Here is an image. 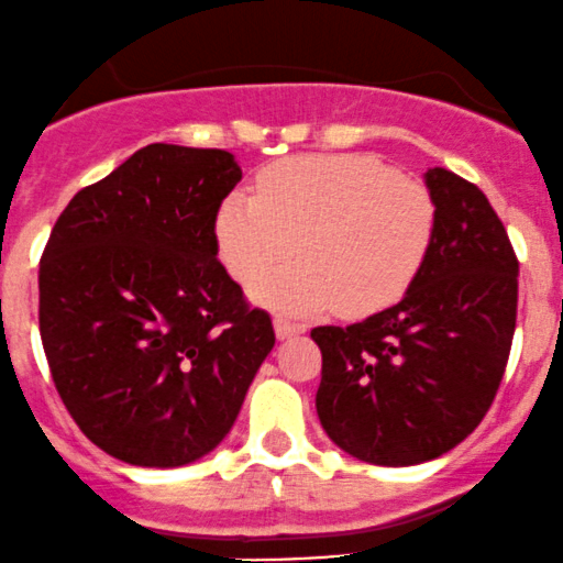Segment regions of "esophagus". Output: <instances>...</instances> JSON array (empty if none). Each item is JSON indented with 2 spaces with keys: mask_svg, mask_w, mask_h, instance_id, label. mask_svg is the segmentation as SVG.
Listing matches in <instances>:
<instances>
[{
  "mask_svg": "<svg viewBox=\"0 0 563 563\" xmlns=\"http://www.w3.org/2000/svg\"><path fill=\"white\" fill-rule=\"evenodd\" d=\"M305 329H308V327H305V323H299V321H288V318H283V316L275 318V334L280 340L291 338V334H302Z\"/></svg>",
  "mask_w": 563,
  "mask_h": 563,
  "instance_id": "obj_1",
  "label": "esophagus"
}]
</instances>
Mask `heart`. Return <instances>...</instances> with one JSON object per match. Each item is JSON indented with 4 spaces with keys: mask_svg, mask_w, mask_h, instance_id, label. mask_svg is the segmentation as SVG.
<instances>
[{
    "mask_svg": "<svg viewBox=\"0 0 563 563\" xmlns=\"http://www.w3.org/2000/svg\"><path fill=\"white\" fill-rule=\"evenodd\" d=\"M439 207L422 181L371 155H294L255 179V196L231 192L214 214L225 269L255 286L292 254L299 265L255 288L264 305L313 313L338 305L360 318L411 288L435 240Z\"/></svg>",
    "mask_w": 563,
    "mask_h": 563,
    "instance_id": "obj_1",
    "label": "heart"
}]
</instances>
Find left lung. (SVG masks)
Segmentation results:
<instances>
[{"mask_svg": "<svg viewBox=\"0 0 563 563\" xmlns=\"http://www.w3.org/2000/svg\"><path fill=\"white\" fill-rule=\"evenodd\" d=\"M435 240L406 297L351 327H316L318 419L376 465L433 460L485 419L518 318V255L485 192L446 168L424 174Z\"/></svg>", "mask_w": 563, "mask_h": 563, "instance_id": "left-lung-1", "label": "left lung"}]
</instances>
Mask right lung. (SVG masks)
I'll return each mask as SVG.
<instances>
[{
    "mask_svg": "<svg viewBox=\"0 0 563 563\" xmlns=\"http://www.w3.org/2000/svg\"><path fill=\"white\" fill-rule=\"evenodd\" d=\"M234 155L150 144L59 214L40 258L51 378L92 444L174 468L212 452L275 345L218 261L214 214Z\"/></svg>",
    "mask_w": 563,
    "mask_h": 563,
    "instance_id": "add662e5",
    "label": "right lung"
}]
</instances>
